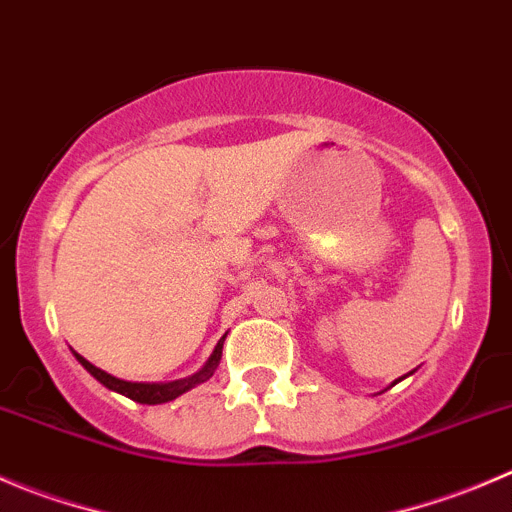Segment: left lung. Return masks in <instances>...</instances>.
Segmentation results:
<instances>
[{
  "instance_id": "1",
  "label": "left lung",
  "mask_w": 512,
  "mask_h": 512,
  "mask_svg": "<svg viewBox=\"0 0 512 512\" xmlns=\"http://www.w3.org/2000/svg\"><path fill=\"white\" fill-rule=\"evenodd\" d=\"M413 372H415V370H413ZM413 372H408V375H413ZM403 377H405V375H403ZM403 377H398V380H395V382H393V385H398V382H400V380H403ZM393 385H390V388H393Z\"/></svg>"
}]
</instances>
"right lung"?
Here are the masks:
<instances>
[{
	"label": "right lung",
	"mask_w": 512,
	"mask_h": 512,
	"mask_svg": "<svg viewBox=\"0 0 512 512\" xmlns=\"http://www.w3.org/2000/svg\"><path fill=\"white\" fill-rule=\"evenodd\" d=\"M227 335L220 337V342L215 345V350H212V355L207 357L205 365L200 367L197 372H192V375L187 377H180V380H172V382H130V380H119V377L109 375V372L99 370L97 365H92L89 360H84L79 352H74V357H77L79 362H82L84 370L89 372V375L94 377V380H99L104 385V388L114 390V393L124 395V398L135 400V403H142V405H162V403H170V400L180 398V395H185L187 390L197 388V385H202V382L210 380L212 375H215L217 365H220L222 360V342H225Z\"/></svg>",
	"instance_id": "right-lung-1"
}]
</instances>
